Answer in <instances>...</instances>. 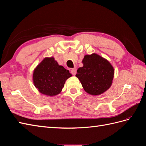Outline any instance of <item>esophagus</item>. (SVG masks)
Listing matches in <instances>:
<instances>
[{"instance_id":"obj_1","label":"esophagus","mask_w":146,"mask_h":146,"mask_svg":"<svg viewBox=\"0 0 146 146\" xmlns=\"http://www.w3.org/2000/svg\"><path fill=\"white\" fill-rule=\"evenodd\" d=\"M70 72H71V74H72V75L75 76L76 74V73H77V69L76 68H73V69H71Z\"/></svg>"}]
</instances>
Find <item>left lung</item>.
<instances>
[{
  "label": "left lung",
  "mask_w": 146,
  "mask_h": 146,
  "mask_svg": "<svg viewBox=\"0 0 146 146\" xmlns=\"http://www.w3.org/2000/svg\"><path fill=\"white\" fill-rule=\"evenodd\" d=\"M83 67L77 69L76 76L79 79L85 91L92 95L104 93L111 86L114 69L110 63L97 54L86 55Z\"/></svg>",
  "instance_id": "8db88e82"
}]
</instances>
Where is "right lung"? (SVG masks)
<instances>
[{"label":"right lung","mask_w":146,"mask_h":146,"mask_svg":"<svg viewBox=\"0 0 146 146\" xmlns=\"http://www.w3.org/2000/svg\"><path fill=\"white\" fill-rule=\"evenodd\" d=\"M71 76L69 71L54 58H45L34 70L33 83L41 94L54 96L61 92L66 80Z\"/></svg>","instance_id":"right-lung-1"}]
</instances>
